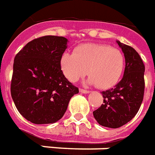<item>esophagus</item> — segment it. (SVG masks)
Instances as JSON below:
<instances>
[{
    "instance_id": "esophagus-1",
    "label": "esophagus",
    "mask_w": 155,
    "mask_h": 155,
    "mask_svg": "<svg viewBox=\"0 0 155 155\" xmlns=\"http://www.w3.org/2000/svg\"><path fill=\"white\" fill-rule=\"evenodd\" d=\"M80 92L82 93V94H89V93H90V91H89V90H86V89H80Z\"/></svg>"
}]
</instances>
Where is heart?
<instances>
[{
	"mask_svg": "<svg viewBox=\"0 0 155 155\" xmlns=\"http://www.w3.org/2000/svg\"><path fill=\"white\" fill-rule=\"evenodd\" d=\"M125 66V58L120 50L100 43L77 46L74 53L64 52L61 68L69 81L76 82L89 73L87 84L100 89H110L117 83Z\"/></svg>",
	"mask_w": 155,
	"mask_h": 155,
	"instance_id": "heart-1",
	"label": "heart"
}]
</instances>
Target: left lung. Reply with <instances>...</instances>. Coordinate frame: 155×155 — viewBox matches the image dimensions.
Segmentation results:
<instances>
[{
    "instance_id": "8db88e82",
    "label": "left lung",
    "mask_w": 155,
    "mask_h": 155,
    "mask_svg": "<svg viewBox=\"0 0 155 155\" xmlns=\"http://www.w3.org/2000/svg\"><path fill=\"white\" fill-rule=\"evenodd\" d=\"M124 53L126 66L123 77L114 88L103 91L104 104L93 112L101 126L118 128L136 115L145 91V65L135 49L116 41Z\"/></svg>"
}]
</instances>
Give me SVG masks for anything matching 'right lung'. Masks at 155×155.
I'll list each match as a JSON object with an SVG mask.
<instances>
[{"instance_id":"1","label":"right lung","mask_w":155,"mask_h":155,"mask_svg":"<svg viewBox=\"0 0 155 155\" xmlns=\"http://www.w3.org/2000/svg\"><path fill=\"white\" fill-rule=\"evenodd\" d=\"M67 42L64 37H41L28 42L15 57L11 97L19 113L32 123L59 121L72 96L79 93L61 69Z\"/></svg>"}]
</instances>
